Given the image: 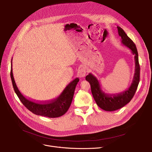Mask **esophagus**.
I'll return each mask as SVG.
<instances>
[{"label": "esophagus", "mask_w": 152, "mask_h": 152, "mask_svg": "<svg viewBox=\"0 0 152 152\" xmlns=\"http://www.w3.org/2000/svg\"><path fill=\"white\" fill-rule=\"evenodd\" d=\"M86 73H87V71H86V68H84V66L79 68L78 71H77V75H78L79 77H85Z\"/></svg>", "instance_id": "obj_1"}]
</instances>
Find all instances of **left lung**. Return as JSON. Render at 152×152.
I'll list each match as a JSON object with an SVG mask.
<instances>
[{
    "instance_id": "obj_1",
    "label": "left lung",
    "mask_w": 152,
    "mask_h": 152,
    "mask_svg": "<svg viewBox=\"0 0 152 152\" xmlns=\"http://www.w3.org/2000/svg\"><path fill=\"white\" fill-rule=\"evenodd\" d=\"M118 34L121 38L122 44L131 50L135 59V73L132 83L127 91L118 94H108L103 92L97 78L92 74L86 76V79L91 84V92L97 105L102 110L111 111L120 109L127 104L133 98L140 81V65L136 46L132 40L127 36L124 30L117 26Z\"/></svg>"
}]
</instances>
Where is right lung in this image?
<instances>
[{"label":"right lung","mask_w":152,"mask_h":152,"mask_svg":"<svg viewBox=\"0 0 152 152\" xmlns=\"http://www.w3.org/2000/svg\"><path fill=\"white\" fill-rule=\"evenodd\" d=\"M12 71V61H11L10 76L14 91L24 106L32 113L49 118H57L63 115L68 111L73 98L76 86L79 81V78H76L71 81L57 98L50 101L38 103L26 98L20 92L16 85Z\"/></svg>","instance_id":"add662e5"}]
</instances>
